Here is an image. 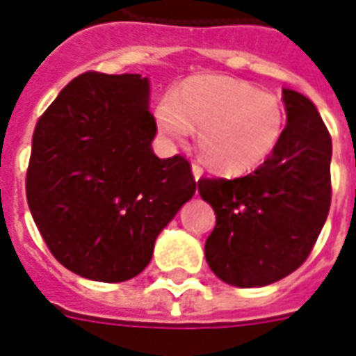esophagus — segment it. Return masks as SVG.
<instances>
[{
  "label": "esophagus",
  "instance_id": "obj_1",
  "mask_svg": "<svg viewBox=\"0 0 356 356\" xmlns=\"http://www.w3.org/2000/svg\"><path fill=\"white\" fill-rule=\"evenodd\" d=\"M192 175L198 181V179H202V175H204V170H202L198 164H192Z\"/></svg>",
  "mask_w": 356,
  "mask_h": 356
}]
</instances>
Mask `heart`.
I'll return each mask as SVG.
<instances>
[{"instance_id":"heart-1","label":"heart","mask_w":356,"mask_h":356,"mask_svg":"<svg viewBox=\"0 0 356 356\" xmlns=\"http://www.w3.org/2000/svg\"><path fill=\"white\" fill-rule=\"evenodd\" d=\"M154 118L170 141H185L198 128L200 156L226 175H243L264 164L277 149L286 120L275 94L220 75L188 79L158 102Z\"/></svg>"}]
</instances>
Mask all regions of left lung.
<instances>
[{"label":"left lung","instance_id":"8db88e82","mask_svg":"<svg viewBox=\"0 0 356 356\" xmlns=\"http://www.w3.org/2000/svg\"><path fill=\"white\" fill-rule=\"evenodd\" d=\"M283 138L259 170L198 181L200 196L217 215L205 260L239 289L272 285L298 270L330 209V134L304 94L283 88Z\"/></svg>","mask_w":356,"mask_h":356}]
</instances>
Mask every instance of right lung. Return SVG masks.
<instances>
[{
    "label": "right lung",
    "instance_id": "1",
    "mask_svg": "<svg viewBox=\"0 0 356 356\" xmlns=\"http://www.w3.org/2000/svg\"><path fill=\"white\" fill-rule=\"evenodd\" d=\"M151 84L83 73L39 118L26 177L31 217L54 259L120 283L151 262L158 234L196 192L183 156L152 152Z\"/></svg>",
    "mask_w": 356,
    "mask_h": 356
}]
</instances>
